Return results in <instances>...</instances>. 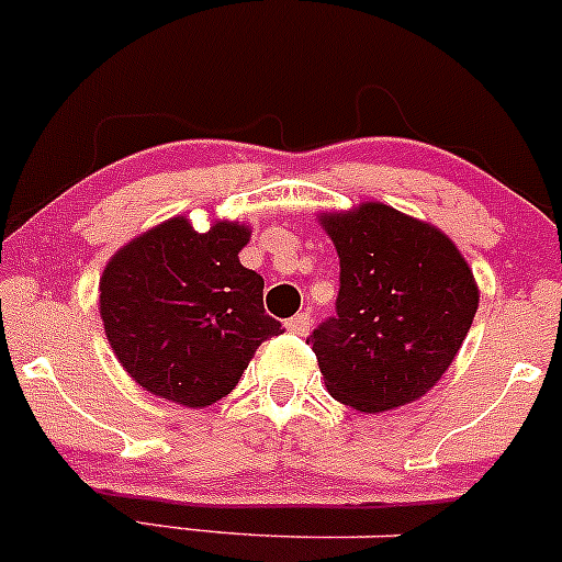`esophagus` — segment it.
I'll return each instance as SVG.
<instances>
[{"mask_svg":"<svg viewBox=\"0 0 562 562\" xmlns=\"http://www.w3.org/2000/svg\"><path fill=\"white\" fill-rule=\"evenodd\" d=\"M286 329L292 331V335H307V331H311V316H307V313H297V316H292L286 322Z\"/></svg>","mask_w":562,"mask_h":562,"instance_id":"obj_1","label":"esophagus"}]
</instances>
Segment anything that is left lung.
Returning <instances> with one entry per match:
<instances>
[{
    "instance_id": "left-lung-1",
    "label": "left lung",
    "mask_w": 562,
    "mask_h": 562,
    "mask_svg": "<svg viewBox=\"0 0 562 562\" xmlns=\"http://www.w3.org/2000/svg\"><path fill=\"white\" fill-rule=\"evenodd\" d=\"M340 257L337 316L307 337L327 391L385 413L431 391L472 327L480 289L439 227L367 201L318 216Z\"/></svg>"
}]
</instances>
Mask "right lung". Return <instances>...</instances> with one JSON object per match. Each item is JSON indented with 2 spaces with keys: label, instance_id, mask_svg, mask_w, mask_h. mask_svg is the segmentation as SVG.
I'll return each instance as SVG.
<instances>
[{
  "label": "right lung",
  "instance_id": "obj_1",
  "mask_svg": "<svg viewBox=\"0 0 562 562\" xmlns=\"http://www.w3.org/2000/svg\"><path fill=\"white\" fill-rule=\"evenodd\" d=\"M251 227L198 233L171 216L117 249L99 281V313L123 370L149 394L209 407L238 385L281 324L262 307V276L240 265Z\"/></svg>",
  "mask_w": 562,
  "mask_h": 562
}]
</instances>
